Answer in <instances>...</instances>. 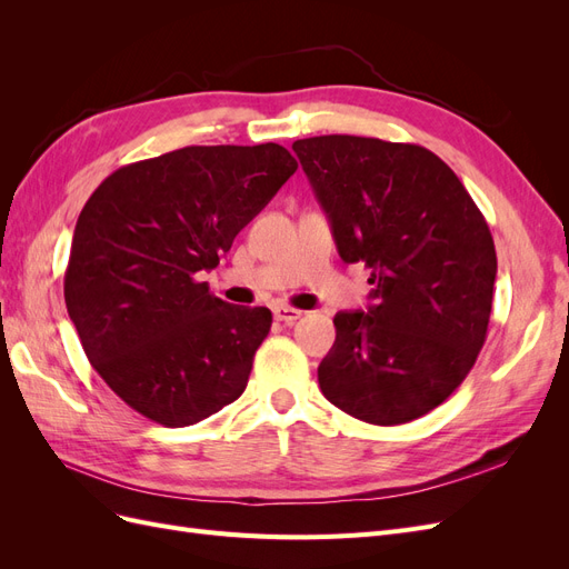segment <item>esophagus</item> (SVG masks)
<instances>
[{
    "mask_svg": "<svg viewBox=\"0 0 569 569\" xmlns=\"http://www.w3.org/2000/svg\"><path fill=\"white\" fill-rule=\"evenodd\" d=\"M272 316H274V320H280V322H284V325H295L303 313L299 311V308H291V306H274L272 308Z\"/></svg>",
    "mask_w": 569,
    "mask_h": 569,
    "instance_id": "esophagus-1",
    "label": "esophagus"
}]
</instances>
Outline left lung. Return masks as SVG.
Returning <instances> with one entry per match:
<instances>
[{
    "label": "left lung",
    "mask_w": 569,
    "mask_h": 569,
    "mask_svg": "<svg viewBox=\"0 0 569 569\" xmlns=\"http://www.w3.org/2000/svg\"><path fill=\"white\" fill-rule=\"evenodd\" d=\"M332 222L339 256L370 268L366 311L335 316L325 399L370 425H403L462 385L485 347L496 249L458 176L420 144L320 134L291 144Z\"/></svg>",
    "instance_id": "1"
}]
</instances>
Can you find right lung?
Instances as JSON below:
<instances>
[{
  "mask_svg": "<svg viewBox=\"0 0 569 569\" xmlns=\"http://www.w3.org/2000/svg\"><path fill=\"white\" fill-rule=\"evenodd\" d=\"M297 168L272 142L184 147L113 170L84 203L66 308L92 368L140 416L187 427L247 389L272 313L199 278Z\"/></svg>",
  "mask_w": 569,
  "mask_h": 569,
  "instance_id": "right-lung-1",
  "label": "right lung"
}]
</instances>
